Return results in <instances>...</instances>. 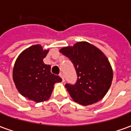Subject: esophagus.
I'll use <instances>...</instances> for the list:
<instances>
[{
  "mask_svg": "<svg viewBox=\"0 0 131 131\" xmlns=\"http://www.w3.org/2000/svg\"><path fill=\"white\" fill-rule=\"evenodd\" d=\"M59 76L62 78V82H64V81H65V79H64V77L63 75V74H62V73H60V74H59Z\"/></svg>",
  "mask_w": 131,
  "mask_h": 131,
  "instance_id": "esophagus-1",
  "label": "esophagus"
}]
</instances>
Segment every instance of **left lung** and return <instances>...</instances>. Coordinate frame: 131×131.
Segmentation results:
<instances>
[{"instance_id":"8db88e82","label":"left lung","mask_w":131,"mask_h":131,"mask_svg":"<svg viewBox=\"0 0 131 131\" xmlns=\"http://www.w3.org/2000/svg\"><path fill=\"white\" fill-rule=\"evenodd\" d=\"M60 52L71 60L77 73L74 85H65L73 100L83 105L101 101L107 93L113 80L112 68L104 53L85 41L64 47Z\"/></svg>"}]
</instances>
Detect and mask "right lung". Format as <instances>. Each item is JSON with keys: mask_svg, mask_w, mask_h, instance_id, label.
Instances as JSON below:
<instances>
[{"mask_svg": "<svg viewBox=\"0 0 131 131\" xmlns=\"http://www.w3.org/2000/svg\"><path fill=\"white\" fill-rule=\"evenodd\" d=\"M48 50L40 45L29 47L19 55L13 67V78L18 92L36 103L48 100L54 84L62 81L51 73L50 65L43 63Z\"/></svg>", "mask_w": 131, "mask_h": 131, "instance_id": "obj_1", "label": "right lung"}]
</instances>
